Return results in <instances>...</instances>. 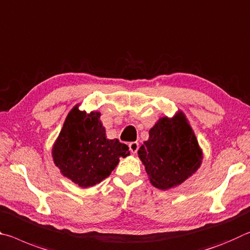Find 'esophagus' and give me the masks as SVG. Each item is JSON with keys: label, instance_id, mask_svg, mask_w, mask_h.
<instances>
[{"label": "esophagus", "instance_id": "esophagus-1", "mask_svg": "<svg viewBox=\"0 0 250 250\" xmlns=\"http://www.w3.org/2000/svg\"><path fill=\"white\" fill-rule=\"evenodd\" d=\"M128 147H129L130 153L136 154L138 148H140V144H138L137 142H132V143H129V144H128Z\"/></svg>", "mask_w": 250, "mask_h": 250}]
</instances>
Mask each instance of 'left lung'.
Here are the masks:
<instances>
[{"label": "left lung", "mask_w": 250, "mask_h": 250, "mask_svg": "<svg viewBox=\"0 0 250 250\" xmlns=\"http://www.w3.org/2000/svg\"><path fill=\"white\" fill-rule=\"evenodd\" d=\"M149 182L162 190L179 186L200 167L203 152L183 112L161 117L138 149Z\"/></svg>", "instance_id": "left-lung-1"}]
</instances>
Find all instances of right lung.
<instances>
[{
    "label": "right lung",
    "instance_id": "add662e5",
    "mask_svg": "<svg viewBox=\"0 0 250 250\" xmlns=\"http://www.w3.org/2000/svg\"><path fill=\"white\" fill-rule=\"evenodd\" d=\"M100 118V112L86 113L74 106L52 148L53 161L62 175L83 188L108 177L120 158L129 155L127 145L106 138Z\"/></svg>",
    "mask_w": 250,
    "mask_h": 250
}]
</instances>
